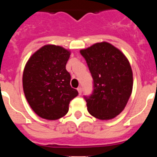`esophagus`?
<instances>
[{
    "label": "esophagus",
    "mask_w": 157,
    "mask_h": 157,
    "mask_svg": "<svg viewBox=\"0 0 157 157\" xmlns=\"http://www.w3.org/2000/svg\"><path fill=\"white\" fill-rule=\"evenodd\" d=\"M77 90H78V94H79V95H81L82 93V87H78Z\"/></svg>",
    "instance_id": "34e87169"
}]
</instances>
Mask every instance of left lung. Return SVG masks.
I'll list each match as a JSON object with an SVG mask.
<instances>
[{
	"label": "left lung",
	"instance_id": "left-lung-1",
	"mask_svg": "<svg viewBox=\"0 0 157 157\" xmlns=\"http://www.w3.org/2000/svg\"><path fill=\"white\" fill-rule=\"evenodd\" d=\"M93 78L92 94L84 96L90 114L111 120L124 109L131 95L133 73L124 54L108 42L80 51Z\"/></svg>",
	"mask_w": 157,
	"mask_h": 157
}]
</instances>
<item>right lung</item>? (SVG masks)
Returning <instances> with one entry per match:
<instances>
[{
	"label": "right lung",
	"mask_w": 157,
	"mask_h": 157,
	"mask_svg": "<svg viewBox=\"0 0 157 157\" xmlns=\"http://www.w3.org/2000/svg\"><path fill=\"white\" fill-rule=\"evenodd\" d=\"M70 52L47 45L34 52L25 66L23 86L30 108L40 117L58 120L68 112L70 101L78 95L70 85L66 70Z\"/></svg>",
	"instance_id": "add662e5"
}]
</instances>
